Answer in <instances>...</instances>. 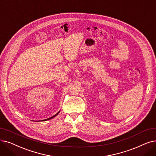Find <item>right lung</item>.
Masks as SVG:
<instances>
[{"mask_svg":"<svg viewBox=\"0 0 156 156\" xmlns=\"http://www.w3.org/2000/svg\"><path fill=\"white\" fill-rule=\"evenodd\" d=\"M59 112H60V111H59L57 114H55V115H53V116H52V117H50V118H48V119H44V120H39V121H46V120H50V119H53V117H55V116H57V115L59 113Z\"/></svg>","mask_w":156,"mask_h":156,"instance_id":"1","label":"right lung"}]
</instances>
